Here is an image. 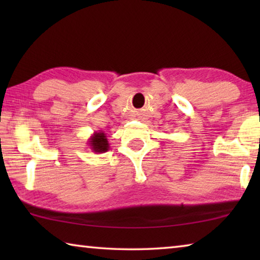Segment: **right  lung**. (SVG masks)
Instances as JSON below:
<instances>
[{
    "label": "right lung",
    "instance_id": "right-lung-1",
    "mask_svg": "<svg viewBox=\"0 0 260 260\" xmlns=\"http://www.w3.org/2000/svg\"><path fill=\"white\" fill-rule=\"evenodd\" d=\"M88 146L96 153H103L109 150V141L104 132H94V134L88 139Z\"/></svg>",
    "mask_w": 260,
    "mask_h": 260
}]
</instances>
